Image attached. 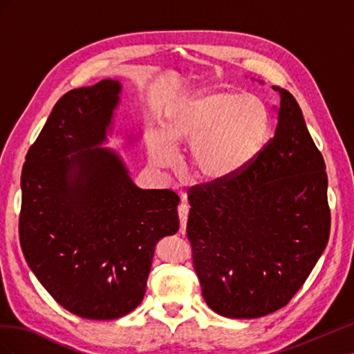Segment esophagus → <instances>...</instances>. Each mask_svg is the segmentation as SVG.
<instances>
[{
	"instance_id": "1",
	"label": "esophagus",
	"mask_w": 354,
	"mask_h": 354,
	"mask_svg": "<svg viewBox=\"0 0 354 354\" xmlns=\"http://www.w3.org/2000/svg\"><path fill=\"white\" fill-rule=\"evenodd\" d=\"M187 216H189V205L183 199L178 205V218H180V233H186V224H187Z\"/></svg>"
}]
</instances>
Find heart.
Instances as JSON below:
<instances>
[{
  "label": "heart",
  "instance_id": "heart-1",
  "mask_svg": "<svg viewBox=\"0 0 354 354\" xmlns=\"http://www.w3.org/2000/svg\"><path fill=\"white\" fill-rule=\"evenodd\" d=\"M272 115L254 95L232 90H199L169 106L162 130L149 137L156 168L176 162V145L186 146L189 167L203 183L220 185L245 173L266 151Z\"/></svg>",
  "mask_w": 354,
  "mask_h": 354
}]
</instances>
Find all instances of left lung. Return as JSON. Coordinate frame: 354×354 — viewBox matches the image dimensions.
Returning <instances> with one entry per match:
<instances>
[{
	"label": "left lung",
	"instance_id": "obj_1",
	"mask_svg": "<svg viewBox=\"0 0 354 354\" xmlns=\"http://www.w3.org/2000/svg\"><path fill=\"white\" fill-rule=\"evenodd\" d=\"M273 90L281 104L263 155L238 177L189 190L187 238L202 295L230 319L286 306L329 239L324 156L294 95Z\"/></svg>",
	"mask_w": 354,
	"mask_h": 354
}]
</instances>
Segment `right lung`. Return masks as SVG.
<instances>
[{
	"label": "right lung",
	"instance_id": "obj_1",
	"mask_svg": "<svg viewBox=\"0 0 354 354\" xmlns=\"http://www.w3.org/2000/svg\"><path fill=\"white\" fill-rule=\"evenodd\" d=\"M121 90L108 78L63 95L28 151L20 181L28 266L62 307L94 320L142 303L155 246L180 226L173 190L137 187L122 158L100 147Z\"/></svg>",
	"mask_w": 354,
	"mask_h": 354
}]
</instances>
